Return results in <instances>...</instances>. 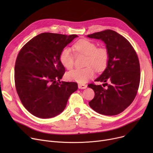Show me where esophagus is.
Segmentation results:
<instances>
[{
	"mask_svg": "<svg viewBox=\"0 0 153 153\" xmlns=\"http://www.w3.org/2000/svg\"><path fill=\"white\" fill-rule=\"evenodd\" d=\"M78 87L80 89H84L87 88V85L85 84H78Z\"/></svg>",
	"mask_w": 153,
	"mask_h": 153,
	"instance_id": "1",
	"label": "esophagus"
}]
</instances>
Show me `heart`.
I'll use <instances>...</instances> for the list:
<instances>
[{
	"label": "heart",
	"mask_w": 153,
	"mask_h": 153,
	"mask_svg": "<svg viewBox=\"0 0 153 153\" xmlns=\"http://www.w3.org/2000/svg\"><path fill=\"white\" fill-rule=\"evenodd\" d=\"M76 54H82L86 56L84 68H77L66 73L69 80L84 84L93 77L94 69L100 72L105 69L108 64L109 53L105 46L97 47L96 44L87 39L78 40L73 45ZM59 59L62 65L68 69H71L74 66V54L70 48H65L61 51Z\"/></svg>",
	"instance_id": "b5f03b06"
}]
</instances>
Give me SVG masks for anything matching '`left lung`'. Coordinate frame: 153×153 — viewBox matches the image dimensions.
<instances>
[{"label":"left lung","mask_w":153,"mask_h":153,"mask_svg":"<svg viewBox=\"0 0 153 153\" xmlns=\"http://www.w3.org/2000/svg\"><path fill=\"white\" fill-rule=\"evenodd\" d=\"M87 37L102 40L109 53L106 69L95 80L105 82L103 85L107 87L88 85L95 92L89 105L100 114L118 115L130 105L137 94L140 81L138 56L130 42L115 31L106 30Z\"/></svg>","instance_id":"obj_1"}]
</instances>
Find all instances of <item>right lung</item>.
Masks as SVG:
<instances>
[{
	"mask_svg": "<svg viewBox=\"0 0 153 153\" xmlns=\"http://www.w3.org/2000/svg\"><path fill=\"white\" fill-rule=\"evenodd\" d=\"M77 36L43 33L20 51L15 66V87L23 105L34 116H57L77 90L76 82H60L65 68L59 59L61 51Z\"/></svg>",
	"mask_w": 153,
	"mask_h": 153,
	"instance_id": "1",
	"label": "right lung"
}]
</instances>
